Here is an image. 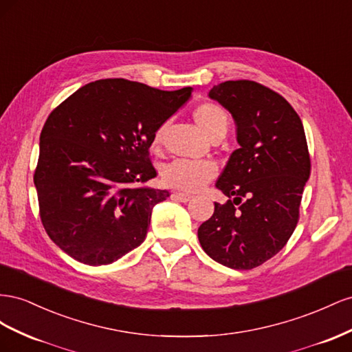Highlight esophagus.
Masks as SVG:
<instances>
[{
    "label": "esophagus",
    "mask_w": 352,
    "mask_h": 352,
    "mask_svg": "<svg viewBox=\"0 0 352 352\" xmlns=\"http://www.w3.org/2000/svg\"><path fill=\"white\" fill-rule=\"evenodd\" d=\"M173 197H174L175 200H178V202H183V204L188 202V200H192V196L187 195V193H182V192L173 193Z\"/></svg>",
    "instance_id": "1"
}]
</instances>
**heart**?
<instances>
[{
	"instance_id": "1",
	"label": "heart",
	"mask_w": 352,
	"mask_h": 352,
	"mask_svg": "<svg viewBox=\"0 0 352 352\" xmlns=\"http://www.w3.org/2000/svg\"><path fill=\"white\" fill-rule=\"evenodd\" d=\"M193 118L199 128L212 140L215 137H224L228 129V116L226 110L215 103H204L193 110ZM166 124L160 125L153 135V146L159 147L164 142ZM218 173L215 164L193 162V160L177 159L164 166L162 178L166 186L182 192H197L206 183H209Z\"/></svg>"
}]
</instances>
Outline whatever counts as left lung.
I'll return each mask as SVG.
<instances>
[{"mask_svg":"<svg viewBox=\"0 0 352 352\" xmlns=\"http://www.w3.org/2000/svg\"><path fill=\"white\" fill-rule=\"evenodd\" d=\"M209 97L236 122L239 148L217 188L228 200L199 227L205 252L234 270H252L285 248L299 219L311 160L302 120L286 100L254 81H226Z\"/></svg>","mask_w":352,"mask_h":352,"instance_id":"8db88e82","label":"left lung"}]
</instances>
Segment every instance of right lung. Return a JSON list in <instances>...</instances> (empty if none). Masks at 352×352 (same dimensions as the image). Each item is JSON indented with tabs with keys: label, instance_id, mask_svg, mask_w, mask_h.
I'll use <instances>...</instances> for the list:
<instances>
[{
	"label": "right lung",
	"instance_id": "right-lung-1",
	"mask_svg": "<svg viewBox=\"0 0 352 352\" xmlns=\"http://www.w3.org/2000/svg\"><path fill=\"white\" fill-rule=\"evenodd\" d=\"M192 89L98 79L50 113L34 183L43 226L63 252L106 265L144 242L153 206L169 196L144 186L156 177L148 148Z\"/></svg>",
	"mask_w": 352,
	"mask_h": 352
}]
</instances>
